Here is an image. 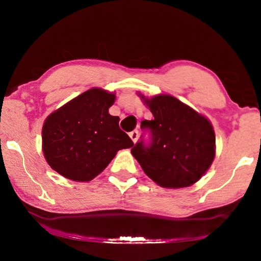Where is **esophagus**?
<instances>
[{
  "mask_svg": "<svg viewBox=\"0 0 261 261\" xmlns=\"http://www.w3.org/2000/svg\"><path fill=\"white\" fill-rule=\"evenodd\" d=\"M129 136H130V138L132 139V141H134V143H136V141L138 140L139 132H138V130H134V131H131V132H130Z\"/></svg>",
  "mask_w": 261,
  "mask_h": 261,
  "instance_id": "34e87169",
  "label": "esophagus"
}]
</instances>
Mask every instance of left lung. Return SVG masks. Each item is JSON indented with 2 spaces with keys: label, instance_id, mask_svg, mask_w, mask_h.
<instances>
[{
  "label": "left lung",
  "instance_id": "obj_1",
  "mask_svg": "<svg viewBox=\"0 0 261 261\" xmlns=\"http://www.w3.org/2000/svg\"><path fill=\"white\" fill-rule=\"evenodd\" d=\"M153 114L140 127L149 131L151 141L141 136L131 148L149 178L163 188H187L201 178L215 156V134L211 122L171 95L151 99L141 95Z\"/></svg>",
  "mask_w": 261,
  "mask_h": 261
}]
</instances>
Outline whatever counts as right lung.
Masks as SVG:
<instances>
[{
    "mask_svg": "<svg viewBox=\"0 0 261 261\" xmlns=\"http://www.w3.org/2000/svg\"><path fill=\"white\" fill-rule=\"evenodd\" d=\"M115 93L91 88L46 118L42 151L46 161L60 175L77 182L98 176L123 148L134 143L120 129V117L108 109Z\"/></svg>",
    "mask_w": 261,
    "mask_h": 261,
    "instance_id": "obj_1",
    "label": "right lung"
}]
</instances>
